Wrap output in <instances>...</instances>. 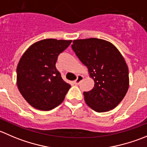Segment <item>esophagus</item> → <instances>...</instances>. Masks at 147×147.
<instances>
[{
  "label": "esophagus",
  "mask_w": 147,
  "mask_h": 147,
  "mask_svg": "<svg viewBox=\"0 0 147 147\" xmlns=\"http://www.w3.org/2000/svg\"><path fill=\"white\" fill-rule=\"evenodd\" d=\"M82 80H83V77L81 76V75H78V76H77V79L74 81V83H75V85H79Z\"/></svg>",
  "instance_id": "34e87169"
}]
</instances>
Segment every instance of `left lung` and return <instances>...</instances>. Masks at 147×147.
<instances>
[{
  "label": "left lung",
  "instance_id": "left-lung-1",
  "mask_svg": "<svg viewBox=\"0 0 147 147\" xmlns=\"http://www.w3.org/2000/svg\"><path fill=\"white\" fill-rule=\"evenodd\" d=\"M72 43L75 55L94 80L92 89L83 92L87 105L98 113L116 108L129 86V69L121 54L103 39H77Z\"/></svg>",
  "mask_w": 147,
  "mask_h": 147
}]
</instances>
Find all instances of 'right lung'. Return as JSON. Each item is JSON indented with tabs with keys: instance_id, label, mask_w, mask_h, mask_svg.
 Segmentation results:
<instances>
[{
	"instance_id": "1",
	"label": "right lung",
	"mask_w": 147,
	"mask_h": 147,
	"mask_svg": "<svg viewBox=\"0 0 147 147\" xmlns=\"http://www.w3.org/2000/svg\"><path fill=\"white\" fill-rule=\"evenodd\" d=\"M71 40L47 39L36 42L23 55L17 66V86L24 99L34 108L50 111L64 100L70 85L56 69L60 53Z\"/></svg>"
}]
</instances>
